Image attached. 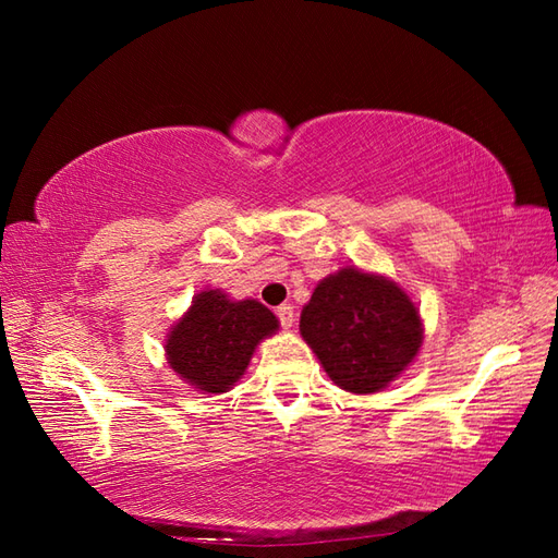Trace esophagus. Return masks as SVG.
<instances>
[{"label": "esophagus", "instance_id": "34e87169", "mask_svg": "<svg viewBox=\"0 0 558 558\" xmlns=\"http://www.w3.org/2000/svg\"><path fill=\"white\" fill-rule=\"evenodd\" d=\"M276 314L280 318L282 328H292V324H294V306L292 304H280L278 310H276Z\"/></svg>", "mask_w": 558, "mask_h": 558}]
</instances>
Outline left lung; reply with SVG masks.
Here are the masks:
<instances>
[{"instance_id":"obj_1","label":"left lung","mask_w":558,"mask_h":558,"mask_svg":"<svg viewBox=\"0 0 558 558\" xmlns=\"http://www.w3.org/2000/svg\"><path fill=\"white\" fill-rule=\"evenodd\" d=\"M300 333L330 381L348 393L372 396L417 357L424 324L420 306L396 280L345 266L314 288Z\"/></svg>"}]
</instances>
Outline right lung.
I'll use <instances>...</instances> for the list:
<instances>
[{
    "label": "right lung",
    "instance_id": "right-lung-1",
    "mask_svg": "<svg viewBox=\"0 0 558 558\" xmlns=\"http://www.w3.org/2000/svg\"><path fill=\"white\" fill-rule=\"evenodd\" d=\"M280 322L256 300H230L222 290H201L165 336V360L201 393H228L244 376L260 340Z\"/></svg>",
    "mask_w": 558,
    "mask_h": 558
}]
</instances>
